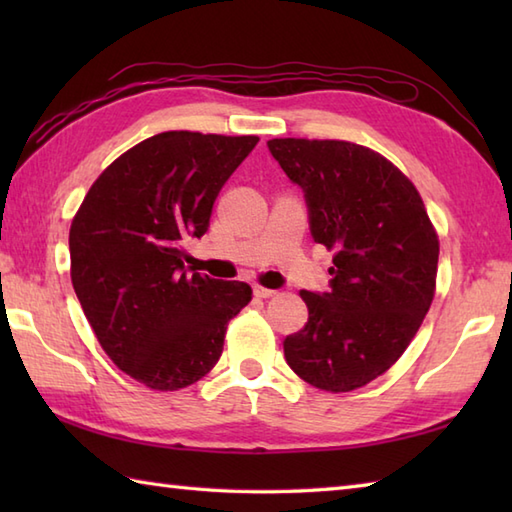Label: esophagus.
<instances>
[{
	"mask_svg": "<svg viewBox=\"0 0 512 512\" xmlns=\"http://www.w3.org/2000/svg\"><path fill=\"white\" fill-rule=\"evenodd\" d=\"M253 295L259 299H270L277 295V290H270V288H262V286H253Z\"/></svg>",
	"mask_w": 512,
	"mask_h": 512,
	"instance_id": "obj_1",
	"label": "esophagus"
}]
</instances>
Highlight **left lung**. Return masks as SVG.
<instances>
[{
  "label": "left lung",
  "mask_w": 512,
  "mask_h": 512,
  "mask_svg": "<svg viewBox=\"0 0 512 512\" xmlns=\"http://www.w3.org/2000/svg\"><path fill=\"white\" fill-rule=\"evenodd\" d=\"M268 149L303 191L314 242L336 250L330 290H301L308 323L286 336V363L334 394L363 387L398 361L429 312L438 235L416 187L376 151L306 138H273Z\"/></svg>",
  "instance_id": "8db88e82"
}]
</instances>
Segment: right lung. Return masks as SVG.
Segmentation results:
<instances>
[{
	"mask_svg": "<svg viewBox=\"0 0 512 512\" xmlns=\"http://www.w3.org/2000/svg\"><path fill=\"white\" fill-rule=\"evenodd\" d=\"M257 136L162 132L107 167L70 228L72 286L107 356L151 389L193 385L220 361L244 281L184 268L213 202Z\"/></svg>",
	"mask_w": 512,
	"mask_h": 512,
	"instance_id": "right-lung-1",
	"label": "right lung"
}]
</instances>
